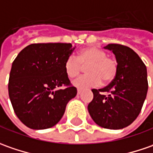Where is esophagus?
I'll return each mask as SVG.
<instances>
[{
	"label": "esophagus",
	"mask_w": 153,
	"mask_h": 153,
	"mask_svg": "<svg viewBox=\"0 0 153 153\" xmlns=\"http://www.w3.org/2000/svg\"><path fill=\"white\" fill-rule=\"evenodd\" d=\"M81 92H82L81 90L78 89V91H77V94H78V95H80V94H81Z\"/></svg>",
	"instance_id": "1"
}]
</instances>
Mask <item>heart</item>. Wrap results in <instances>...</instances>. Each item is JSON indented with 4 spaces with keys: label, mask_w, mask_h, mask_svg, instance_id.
Instances as JSON below:
<instances>
[{
    "label": "heart",
    "mask_w": 153,
    "mask_h": 153,
    "mask_svg": "<svg viewBox=\"0 0 153 153\" xmlns=\"http://www.w3.org/2000/svg\"><path fill=\"white\" fill-rule=\"evenodd\" d=\"M86 75L79 77L74 85L85 90L90 87L99 86L102 82H111L117 75L119 64L115 58L108 56V53L100 48L91 46L79 51L77 57L69 56L64 63L67 75L75 78L79 74L82 67H85Z\"/></svg>",
    "instance_id": "heart-1"
}]
</instances>
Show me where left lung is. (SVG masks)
Segmentation results:
<instances>
[{"label":"left lung","instance_id":"left-lung-1","mask_svg":"<svg viewBox=\"0 0 153 153\" xmlns=\"http://www.w3.org/2000/svg\"><path fill=\"white\" fill-rule=\"evenodd\" d=\"M105 48L116 56L118 73L108 85L91 90L94 97L88 105V111L99 126L109 129H123L136 119L145 102L148 90L146 67L128 46L108 44Z\"/></svg>","mask_w":153,"mask_h":153}]
</instances>
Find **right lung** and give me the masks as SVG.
I'll return each instance as SVG.
<instances>
[{
    "instance_id": "obj_1",
    "label": "right lung",
    "mask_w": 153,
    "mask_h": 153,
    "mask_svg": "<svg viewBox=\"0 0 153 153\" xmlns=\"http://www.w3.org/2000/svg\"><path fill=\"white\" fill-rule=\"evenodd\" d=\"M74 49L70 43L31 44L14 59L8 93L14 113L27 127H53L64 114L67 103L77 95L64 68Z\"/></svg>"
}]
</instances>
